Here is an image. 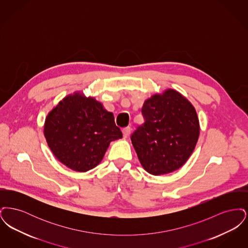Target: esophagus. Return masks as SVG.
I'll use <instances>...</instances> for the list:
<instances>
[{"label":"esophagus","instance_id":"34e87169","mask_svg":"<svg viewBox=\"0 0 248 248\" xmlns=\"http://www.w3.org/2000/svg\"><path fill=\"white\" fill-rule=\"evenodd\" d=\"M123 134H124V138H127L128 136L130 135V133H131V127L130 126H127V127H124V128H123Z\"/></svg>","mask_w":248,"mask_h":248}]
</instances>
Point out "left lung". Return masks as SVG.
Instances as JSON below:
<instances>
[{
  "label": "left lung",
  "instance_id": "left-lung-1",
  "mask_svg": "<svg viewBox=\"0 0 248 248\" xmlns=\"http://www.w3.org/2000/svg\"><path fill=\"white\" fill-rule=\"evenodd\" d=\"M144 124L132 134V144L143 168L160 176L184 165L200 135L199 119L189 100L174 89L145 100Z\"/></svg>",
  "mask_w": 248,
  "mask_h": 248
}]
</instances>
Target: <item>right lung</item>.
<instances>
[{
	"instance_id": "1",
	"label": "right lung",
	"mask_w": 248,
	"mask_h": 248,
	"mask_svg": "<svg viewBox=\"0 0 248 248\" xmlns=\"http://www.w3.org/2000/svg\"><path fill=\"white\" fill-rule=\"evenodd\" d=\"M44 134L55 157L77 172L95 167L109 143L123 138L113 113L81 92L65 96L48 113Z\"/></svg>"
}]
</instances>
